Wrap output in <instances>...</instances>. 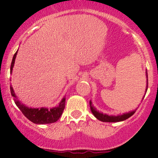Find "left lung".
<instances>
[{"label":"left lung","mask_w":158,"mask_h":158,"mask_svg":"<svg viewBox=\"0 0 158 158\" xmlns=\"http://www.w3.org/2000/svg\"><path fill=\"white\" fill-rule=\"evenodd\" d=\"M146 76H147V89H146V92L147 91V88H148V74H147V71H146ZM145 96V95H144ZM89 104H90V108L91 111L93 114V115L95 116V118H97L99 121H102V122H118V121H123L124 120L128 119L131 116H132L133 114H135V110L131 111V112L125 113V114H123L121 115H118V116H113V115H108V114H102V113L99 112L95 109V106H93L92 105V101L90 100L89 102Z\"/></svg>","instance_id":"left-lung-1"}]
</instances>
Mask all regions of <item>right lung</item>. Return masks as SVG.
<instances>
[{
    "instance_id": "obj_1",
    "label": "right lung",
    "mask_w": 158,
    "mask_h": 158,
    "mask_svg": "<svg viewBox=\"0 0 158 158\" xmlns=\"http://www.w3.org/2000/svg\"><path fill=\"white\" fill-rule=\"evenodd\" d=\"M17 51L15 53L14 56H13L12 61H11V73L12 71L13 66H14V63H15V57H16ZM10 90H11V94L14 98H15V103L19 107V109L22 111L24 116L27 119L30 120L34 124H51V123H54L57 121L59 119V118L61 117L62 114H63V110L65 108V102H66V99L65 97L61 100V102H59V106H56V107L51 108V109H48V108H30L25 106L24 104L21 103L17 99V97L15 95L14 90H13L12 86H10Z\"/></svg>"
}]
</instances>
